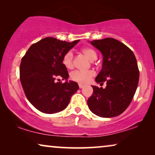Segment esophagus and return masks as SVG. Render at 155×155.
I'll use <instances>...</instances> for the list:
<instances>
[{"mask_svg": "<svg viewBox=\"0 0 155 155\" xmlns=\"http://www.w3.org/2000/svg\"><path fill=\"white\" fill-rule=\"evenodd\" d=\"M84 87V85L83 84H79V88L80 89H82V88H83Z\"/></svg>", "mask_w": 155, "mask_h": 155, "instance_id": "esophagus-1", "label": "esophagus"}]
</instances>
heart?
Returning a JSON list of instances; mask_svg holds the SVG:
<instances>
[{"label": "heart", "instance_id": "heart-1", "mask_svg": "<svg viewBox=\"0 0 155 155\" xmlns=\"http://www.w3.org/2000/svg\"><path fill=\"white\" fill-rule=\"evenodd\" d=\"M82 54H84L90 61H94L97 57V54L94 48L91 47H84L81 50ZM62 63L67 69H71L73 67V53L72 51H68L63 55L62 58ZM95 75L94 71H75L71 74V80L74 82L80 84H86L91 80Z\"/></svg>", "mask_w": 155, "mask_h": 155}]
</instances>
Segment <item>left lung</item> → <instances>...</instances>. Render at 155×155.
<instances>
[{
  "instance_id": "left-lung-1",
  "label": "left lung",
  "mask_w": 155,
  "mask_h": 155,
  "mask_svg": "<svg viewBox=\"0 0 155 155\" xmlns=\"http://www.w3.org/2000/svg\"><path fill=\"white\" fill-rule=\"evenodd\" d=\"M91 44L103 55L102 69L95 80L101 84L107 82V87L92 86L89 109L100 117H115L128 108L136 92L140 76L136 58L128 46L113 38Z\"/></svg>"
}]
</instances>
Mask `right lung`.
Returning <instances> with one entry per match:
<instances>
[{"mask_svg": "<svg viewBox=\"0 0 155 155\" xmlns=\"http://www.w3.org/2000/svg\"><path fill=\"white\" fill-rule=\"evenodd\" d=\"M80 40L71 43L54 37H46L33 44L22 57L20 79L27 98L39 111L54 114L67 107L74 93L79 89L73 81L67 80L68 70L62 58Z\"/></svg>", "mask_w": 155, "mask_h": 155, "instance_id": "1", "label": "right lung"}]
</instances>
